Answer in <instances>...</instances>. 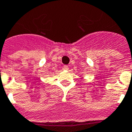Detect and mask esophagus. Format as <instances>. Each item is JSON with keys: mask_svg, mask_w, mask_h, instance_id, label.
Masks as SVG:
<instances>
[{"mask_svg": "<svg viewBox=\"0 0 132 132\" xmlns=\"http://www.w3.org/2000/svg\"><path fill=\"white\" fill-rule=\"evenodd\" d=\"M69 69V66H67V65H64V66H63V70H67Z\"/></svg>", "mask_w": 132, "mask_h": 132, "instance_id": "esophagus-1", "label": "esophagus"}]
</instances>
